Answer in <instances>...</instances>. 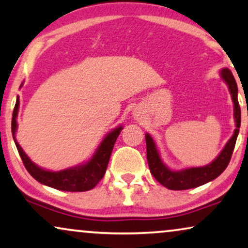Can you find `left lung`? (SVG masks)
<instances>
[{"instance_id": "obj_1", "label": "left lung", "mask_w": 248, "mask_h": 248, "mask_svg": "<svg viewBox=\"0 0 248 248\" xmlns=\"http://www.w3.org/2000/svg\"><path fill=\"white\" fill-rule=\"evenodd\" d=\"M221 77L227 83L231 98H232L233 101V116L234 121H236V130H234L232 137L230 138L226 146H224L222 152L220 153V155L211 164L201 167H190V169L181 170V171H173V170L169 169L163 163V160L160 159L158 149H157L155 141L153 140L150 134H146L147 159L149 170L154 178L167 189H171V190H186V189L196 188L202 185H205V183L217 178L227 169L228 164L230 162L238 133H239L240 107L237 96V83L231 70L223 68L221 70Z\"/></svg>"}]
</instances>
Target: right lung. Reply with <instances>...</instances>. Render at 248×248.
<instances>
[{
    "mask_svg": "<svg viewBox=\"0 0 248 248\" xmlns=\"http://www.w3.org/2000/svg\"><path fill=\"white\" fill-rule=\"evenodd\" d=\"M22 84L20 85V88ZM19 110V98H17L16 106L12 114L11 131L14 137L16 147H17L19 155H20L22 163L27 170L28 173L33 178L42 185H46L47 187L58 189L62 191H88L91 190L98 185L99 181L104 178L106 170H107L109 158H110L112 148L116 142L117 137L120 136L123 127L118 126L109 132L96 148L95 153L93 154L91 159L82 165H77L70 169L62 170V171L52 172L47 170L42 169L37 166L30 159V157L26 155L22 148L16 140V131H17V116Z\"/></svg>",
    "mask_w": 248,
    "mask_h": 248,
    "instance_id": "1",
    "label": "right lung"
}]
</instances>
